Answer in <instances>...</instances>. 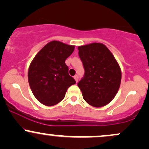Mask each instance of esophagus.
I'll list each match as a JSON object with an SVG mask.
<instances>
[{
	"label": "esophagus",
	"mask_w": 149,
	"mask_h": 149,
	"mask_svg": "<svg viewBox=\"0 0 149 149\" xmlns=\"http://www.w3.org/2000/svg\"><path fill=\"white\" fill-rule=\"evenodd\" d=\"M73 78H74L75 80H76V82L77 83V82H78V75H76V76H74Z\"/></svg>",
	"instance_id": "obj_1"
}]
</instances>
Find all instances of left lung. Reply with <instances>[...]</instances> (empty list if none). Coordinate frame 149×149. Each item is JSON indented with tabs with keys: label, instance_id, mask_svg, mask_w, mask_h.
<instances>
[{
	"label": "left lung",
	"instance_id": "left-lung-1",
	"mask_svg": "<svg viewBox=\"0 0 149 149\" xmlns=\"http://www.w3.org/2000/svg\"><path fill=\"white\" fill-rule=\"evenodd\" d=\"M85 76L78 87L87 103L102 107L113 100L121 82V69L116 58L103 43L78 46Z\"/></svg>",
	"mask_w": 149,
	"mask_h": 149
}]
</instances>
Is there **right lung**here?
Listing matches in <instances>:
<instances>
[{"label":"right lung","mask_w":149,"mask_h":149,"mask_svg":"<svg viewBox=\"0 0 149 149\" xmlns=\"http://www.w3.org/2000/svg\"><path fill=\"white\" fill-rule=\"evenodd\" d=\"M75 46L52 40L37 53L31 62L28 80L34 97L39 102L52 107L64 98L67 89L76 81L68 73L65 60Z\"/></svg>","instance_id":"obj_1"}]
</instances>
